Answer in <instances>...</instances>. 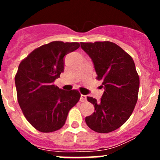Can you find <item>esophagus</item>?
Here are the masks:
<instances>
[{"instance_id": "obj_1", "label": "esophagus", "mask_w": 160, "mask_h": 160, "mask_svg": "<svg viewBox=\"0 0 160 160\" xmlns=\"http://www.w3.org/2000/svg\"><path fill=\"white\" fill-rule=\"evenodd\" d=\"M80 102H87V96L81 94V97H80Z\"/></svg>"}]
</instances>
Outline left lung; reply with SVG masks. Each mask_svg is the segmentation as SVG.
Masks as SVG:
<instances>
[{
  "label": "left lung",
  "mask_w": 160,
  "mask_h": 160,
  "mask_svg": "<svg viewBox=\"0 0 160 160\" xmlns=\"http://www.w3.org/2000/svg\"><path fill=\"white\" fill-rule=\"evenodd\" d=\"M81 48L94 63L97 79L104 87L102 98L87 97L94 112L86 117L87 126L98 133L119 128L132 114L139 89V78L132 58L111 42H81Z\"/></svg>",
  "instance_id": "8db88e82"
}]
</instances>
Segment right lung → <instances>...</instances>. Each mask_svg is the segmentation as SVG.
Listing matches in <instances>:
<instances>
[{
    "mask_svg": "<svg viewBox=\"0 0 160 160\" xmlns=\"http://www.w3.org/2000/svg\"><path fill=\"white\" fill-rule=\"evenodd\" d=\"M79 46L78 42H52L31 52L18 66V103L28 122L41 132L61 129L79 101L77 90L66 91L53 85L64 71V57Z\"/></svg>",
    "mask_w": 160,
    "mask_h": 160,
    "instance_id": "add662e5",
    "label": "right lung"
}]
</instances>
